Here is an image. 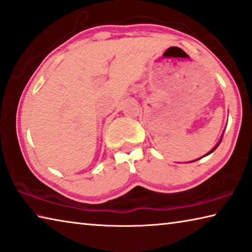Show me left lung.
I'll return each mask as SVG.
<instances>
[{"mask_svg":"<svg viewBox=\"0 0 252 252\" xmlns=\"http://www.w3.org/2000/svg\"><path fill=\"white\" fill-rule=\"evenodd\" d=\"M221 140H222V138H221ZM221 140H220V141H219V143H218V145H217V146H215V147L213 148V149H212V150H211V151H210V153H209V154H207V155H210L211 153H213V151H214L215 149H217V148H218V147H219V145H220V142H221ZM207 155H205V156H207Z\"/></svg>","mask_w":252,"mask_h":252,"instance_id":"obj_1","label":"left lung"}]
</instances>
